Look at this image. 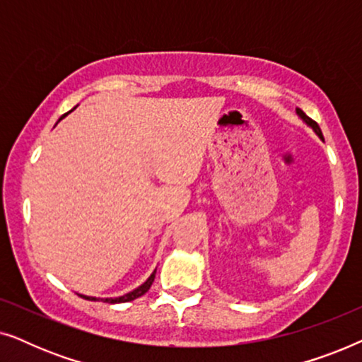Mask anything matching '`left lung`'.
<instances>
[{"instance_id":"obj_1","label":"left lung","mask_w":362,"mask_h":362,"mask_svg":"<svg viewBox=\"0 0 362 362\" xmlns=\"http://www.w3.org/2000/svg\"><path fill=\"white\" fill-rule=\"evenodd\" d=\"M298 115H300L301 118H303V120H305L306 123H308V125H310L311 128H313V130L316 132V135H318L320 138H323V133H321V128L318 127V123H316L315 120H311V118H310L308 115H305V113L301 112V110H298Z\"/></svg>"}]
</instances>
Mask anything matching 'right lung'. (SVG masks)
Masks as SVG:
<instances>
[{
	"label": "right lung",
	"instance_id": "1",
	"mask_svg": "<svg viewBox=\"0 0 362 362\" xmlns=\"http://www.w3.org/2000/svg\"><path fill=\"white\" fill-rule=\"evenodd\" d=\"M155 274H156V270L153 272L151 276H150V279H148V280L145 281V284H143L141 286H138L136 290L130 291V293H127V295H123V296H118V298H103L102 301H105V303H127V301H132V300L138 298V296L145 295L146 291L150 290V286L153 285V280H155ZM81 296H82V298H86V300L97 301V298H90V296H83V295H81Z\"/></svg>",
	"mask_w": 362,
	"mask_h": 362
}]
</instances>
